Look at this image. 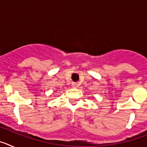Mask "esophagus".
<instances>
[{
	"label": "esophagus",
	"mask_w": 147,
	"mask_h": 147,
	"mask_svg": "<svg viewBox=\"0 0 147 147\" xmlns=\"http://www.w3.org/2000/svg\"><path fill=\"white\" fill-rule=\"evenodd\" d=\"M72 87L73 88H76L77 87V84L76 82H73L72 83Z\"/></svg>",
	"instance_id": "esophagus-1"
}]
</instances>
